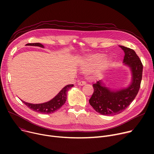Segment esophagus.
I'll return each instance as SVG.
<instances>
[{
	"mask_svg": "<svg viewBox=\"0 0 154 154\" xmlns=\"http://www.w3.org/2000/svg\"><path fill=\"white\" fill-rule=\"evenodd\" d=\"M85 84H86V82H85V81H84V80H82V81H79L78 82L79 85H84Z\"/></svg>",
	"mask_w": 154,
	"mask_h": 154,
	"instance_id": "obj_1",
	"label": "esophagus"
}]
</instances>
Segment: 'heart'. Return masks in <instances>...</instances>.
I'll return each instance as SVG.
<instances>
[{"label": "heart", "instance_id": "b5f03b06", "mask_svg": "<svg viewBox=\"0 0 154 154\" xmlns=\"http://www.w3.org/2000/svg\"><path fill=\"white\" fill-rule=\"evenodd\" d=\"M105 55L103 54H95L87 56L84 60L83 68L85 70H88L92 68L101 63L102 67H107L110 63L109 59L103 60Z\"/></svg>", "mask_w": 154, "mask_h": 154}]
</instances>
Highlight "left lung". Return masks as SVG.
<instances>
[{
  "instance_id": "1",
  "label": "left lung",
  "mask_w": 154,
  "mask_h": 154,
  "mask_svg": "<svg viewBox=\"0 0 154 154\" xmlns=\"http://www.w3.org/2000/svg\"><path fill=\"white\" fill-rule=\"evenodd\" d=\"M125 53L123 62L132 72V83L127 88L112 91L103 85L101 81L93 84L94 93L89 99L94 110L103 116H114L125 110L139 92L142 77L143 65L135 52L120 45Z\"/></svg>"
}]
</instances>
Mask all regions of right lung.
I'll return each instance as SVG.
<instances>
[{
    "instance_id": "1",
    "label": "right lung",
    "mask_w": 154,
    "mask_h": 154,
    "mask_svg": "<svg viewBox=\"0 0 154 154\" xmlns=\"http://www.w3.org/2000/svg\"><path fill=\"white\" fill-rule=\"evenodd\" d=\"M27 45H33V46H38L44 48V46L40 43H32L27 44ZM74 86L73 84H69L64 87L59 92V93L54 98H53L50 101L38 104H33L24 102L21 100V101L25 104L31 110L35 112H38L40 114H49L58 110L66 102L67 100V94L68 91L71 87Z\"/></svg>"
}]
</instances>
